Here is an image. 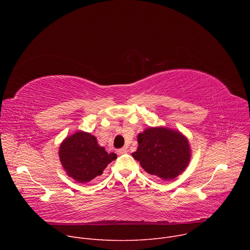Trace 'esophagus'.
I'll return each instance as SVG.
<instances>
[{
	"mask_svg": "<svg viewBox=\"0 0 250 250\" xmlns=\"http://www.w3.org/2000/svg\"><path fill=\"white\" fill-rule=\"evenodd\" d=\"M117 152H118V154H119V155H121V154H125V153H126V152H127V149H126L125 147H123V148L118 149V150H117Z\"/></svg>",
	"mask_w": 250,
	"mask_h": 250,
	"instance_id": "1",
	"label": "esophagus"
}]
</instances>
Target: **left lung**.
I'll return each mask as SVG.
<instances>
[{
	"mask_svg": "<svg viewBox=\"0 0 250 250\" xmlns=\"http://www.w3.org/2000/svg\"><path fill=\"white\" fill-rule=\"evenodd\" d=\"M132 157L148 174L170 181L188 166L192 152L188 138L168 126H150L137 135Z\"/></svg>",
	"mask_w": 250,
	"mask_h": 250,
	"instance_id": "left-lung-1",
	"label": "left lung"
}]
</instances>
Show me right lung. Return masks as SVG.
Wrapping results in <instances>:
<instances>
[{
  "label": "right lung",
  "instance_id": "right-lung-1",
  "mask_svg": "<svg viewBox=\"0 0 250 250\" xmlns=\"http://www.w3.org/2000/svg\"><path fill=\"white\" fill-rule=\"evenodd\" d=\"M58 151L66 174L78 183H88L101 176L108 164L117 159L115 152H106L96 136L83 130L67 136Z\"/></svg>",
  "mask_w": 250,
  "mask_h": 250
}]
</instances>
